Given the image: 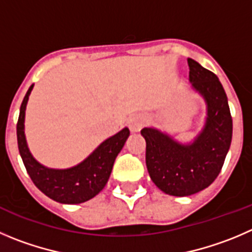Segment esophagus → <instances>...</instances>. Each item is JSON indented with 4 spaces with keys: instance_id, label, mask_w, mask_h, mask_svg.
Instances as JSON below:
<instances>
[{
    "instance_id": "obj_1",
    "label": "esophagus",
    "mask_w": 252,
    "mask_h": 252,
    "mask_svg": "<svg viewBox=\"0 0 252 252\" xmlns=\"http://www.w3.org/2000/svg\"><path fill=\"white\" fill-rule=\"evenodd\" d=\"M146 121L147 120H146V116H143V115H132L127 121L131 132H138V131H141V128L146 125Z\"/></svg>"
}]
</instances>
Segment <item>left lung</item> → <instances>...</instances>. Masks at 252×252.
<instances>
[{
  "instance_id": "obj_1",
  "label": "left lung",
  "mask_w": 252,
  "mask_h": 252,
  "mask_svg": "<svg viewBox=\"0 0 252 252\" xmlns=\"http://www.w3.org/2000/svg\"><path fill=\"white\" fill-rule=\"evenodd\" d=\"M190 89L207 106L204 125L190 142H179L156 127H145L146 166L153 183L174 196H188L208 188L221 171L232 137L227 97L214 73L188 58Z\"/></svg>"
}]
</instances>
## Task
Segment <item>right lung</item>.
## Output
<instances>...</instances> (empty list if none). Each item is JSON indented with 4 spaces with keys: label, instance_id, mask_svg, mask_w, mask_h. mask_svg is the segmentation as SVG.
Wrapping results in <instances>:
<instances>
[{
    "label": "right lung",
    "instance_id": "obj_1",
    "mask_svg": "<svg viewBox=\"0 0 252 252\" xmlns=\"http://www.w3.org/2000/svg\"><path fill=\"white\" fill-rule=\"evenodd\" d=\"M34 86L31 85L23 99L17 122L18 150L31 179L40 191L62 204H80L104 189L111 174L117 155L130 136L127 127L106 138L85 159L69 168H49L39 163L31 153L25 133L26 107Z\"/></svg>",
    "mask_w": 252,
    "mask_h": 252
}]
</instances>
